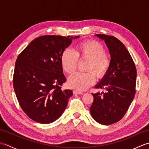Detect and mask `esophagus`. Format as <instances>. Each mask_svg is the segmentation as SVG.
<instances>
[{"label":"esophagus","instance_id":"1","mask_svg":"<svg viewBox=\"0 0 149 149\" xmlns=\"http://www.w3.org/2000/svg\"><path fill=\"white\" fill-rule=\"evenodd\" d=\"M73 93H74V94H83V91H79L77 90H74L73 91Z\"/></svg>","mask_w":149,"mask_h":149}]
</instances>
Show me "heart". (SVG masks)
Instances as JSON below:
<instances>
[{
    "label": "heart",
    "instance_id": "obj_1",
    "mask_svg": "<svg viewBox=\"0 0 149 149\" xmlns=\"http://www.w3.org/2000/svg\"><path fill=\"white\" fill-rule=\"evenodd\" d=\"M102 43L95 40H88L77 45L75 50L65 49L61 57L63 70L72 74L76 70L78 59L88 60L85 73H77L70 77L68 86L77 91H83L92 85L96 77L101 79L108 72L111 66V57L104 51Z\"/></svg>",
    "mask_w": 149,
    "mask_h": 149
}]
</instances>
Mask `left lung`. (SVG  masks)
<instances>
[{
	"label": "left lung",
	"mask_w": 149,
	"mask_h": 149,
	"mask_svg": "<svg viewBox=\"0 0 149 149\" xmlns=\"http://www.w3.org/2000/svg\"><path fill=\"white\" fill-rule=\"evenodd\" d=\"M104 40L111 56V66L107 74L95 86L106 92L92 93L91 115L102 125H111L124 116L134 98L136 68L125 45L116 38L95 34Z\"/></svg>",
	"instance_id": "1"
}]
</instances>
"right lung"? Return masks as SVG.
<instances>
[{
  "instance_id": "obj_1",
  "label": "right lung",
  "mask_w": 149,
  "mask_h": 149,
  "mask_svg": "<svg viewBox=\"0 0 149 149\" xmlns=\"http://www.w3.org/2000/svg\"><path fill=\"white\" fill-rule=\"evenodd\" d=\"M78 38L40 36L18 55L13 80L14 90L22 110L34 121L52 123L66 109L73 92L61 88L66 81L61 57L72 40Z\"/></svg>"
}]
</instances>
